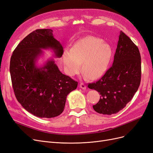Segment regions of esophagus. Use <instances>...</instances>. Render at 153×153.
I'll use <instances>...</instances> for the list:
<instances>
[{
    "label": "esophagus",
    "instance_id": "1",
    "mask_svg": "<svg viewBox=\"0 0 153 153\" xmlns=\"http://www.w3.org/2000/svg\"><path fill=\"white\" fill-rule=\"evenodd\" d=\"M79 87L81 88V89H85L86 87H87L86 85L84 84V83H80Z\"/></svg>",
    "mask_w": 153,
    "mask_h": 153
}]
</instances>
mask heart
Masks as SVG:
<instances>
[{"label":"heart","mask_w":153,"mask_h":153,"mask_svg":"<svg viewBox=\"0 0 153 153\" xmlns=\"http://www.w3.org/2000/svg\"><path fill=\"white\" fill-rule=\"evenodd\" d=\"M112 56L109 45L94 36H87L76 41L71 50H65L62 55L64 69L69 76H74L82 69L90 79L102 76Z\"/></svg>","instance_id":"obj_1"}]
</instances>
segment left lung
I'll return each mask as SVG.
<instances>
[{
  "instance_id": "1",
  "label": "left lung",
  "mask_w": 153,
  "mask_h": 153,
  "mask_svg": "<svg viewBox=\"0 0 153 153\" xmlns=\"http://www.w3.org/2000/svg\"><path fill=\"white\" fill-rule=\"evenodd\" d=\"M141 80V57L138 47L123 32H120L112 66L99 80L88 85L101 94L92 106L103 115L116 114L131 101Z\"/></svg>"
}]
</instances>
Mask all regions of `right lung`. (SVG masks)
<instances>
[{
  "mask_svg": "<svg viewBox=\"0 0 153 153\" xmlns=\"http://www.w3.org/2000/svg\"><path fill=\"white\" fill-rule=\"evenodd\" d=\"M51 29H37L23 39L13 51L10 74L16 98L27 111L40 118H52L64 111L67 96L78 82L62 74L52 59L43 66L36 65L43 54L52 49L60 58L63 47Z\"/></svg>",
  "mask_w": 153,
  "mask_h": 153,
  "instance_id": "add662e5",
  "label": "right lung"
}]
</instances>
